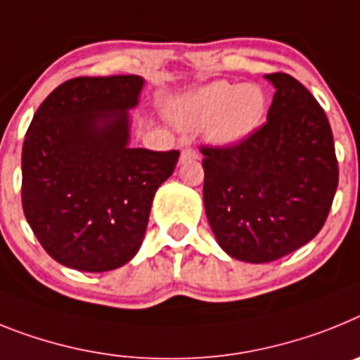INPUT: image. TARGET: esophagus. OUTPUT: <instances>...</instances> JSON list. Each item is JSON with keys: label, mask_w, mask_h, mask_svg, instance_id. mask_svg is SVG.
<instances>
[{"label": "esophagus", "mask_w": 360, "mask_h": 360, "mask_svg": "<svg viewBox=\"0 0 360 360\" xmlns=\"http://www.w3.org/2000/svg\"><path fill=\"white\" fill-rule=\"evenodd\" d=\"M198 152L193 148H183L181 150V161H190V159H198Z\"/></svg>", "instance_id": "1"}]
</instances>
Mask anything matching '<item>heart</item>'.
Listing matches in <instances>:
<instances>
[{
	"label": "heart",
	"mask_w": 360,
	"mask_h": 360,
	"mask_svg": "<svg viewBox=\"0 0 360 360\" xmlns=\"http://www.w3.org/2000/svg\"><path fill=\"white\" fill-rule=\"evenodd\" d=\"M172 121L184 128L206 127L208 141L233 146L248 139L266 114V96L254 83L217 81L168 105Z\"/></svg>",
	"instance_id": "obj_1"
}]
</instances>
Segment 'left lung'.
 <instances>
[{
	"mask_svg": "<svg viewBox=\"0 0 360 360\" xmlns=\"http://www.w3.org/2000/svg\"><path fill=\"white\" fill-rule=\"evenodd\" d=\"M264 77L275 89L266 123L239 145L201 146L212 232L230 257L254 264L310 243L339 183L333 134L317 99L288 74Z\"/></svg>",
	"mask_w": 360,
	"mask_h": 360,
	"instance_id": "1",
	"label": "left lung"
}]
</instances>
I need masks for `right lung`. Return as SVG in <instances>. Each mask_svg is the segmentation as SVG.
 Here are the masks:
<instances>
[{
    "instance_id": "1",
    "label": "right lung",
    "mask_w": 360,
    "mask_h": 360,
    "mask_svg": "<svg viewBox=\"0 0 360 360\" xmlns=\"http://www.w3.org/2000/svg\"><path fill=\"white\" fill-rule=\"evenodd\" d=\"M141 76L74 77L41 103L21 154L25 217L46 254L79 271H108L139 252L152 201L177 150L130 146Z\"/></svg>"
}]
</instances>
